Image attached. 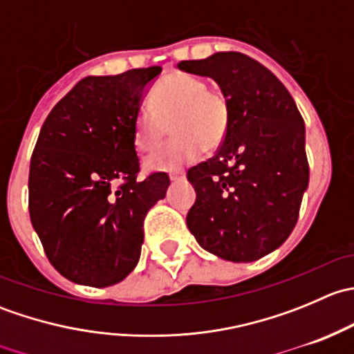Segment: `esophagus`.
I'll return each mask as SVG.
<instances>
[{
	"label": "esophagus",
	"instance_id": "obj_1",
	"mask_svg": "<svg viewBox=\"0 0 354 354\" xmlns=\"http://www.w3.org/2000/svg\"><path fill=\"white\" fill-rule=\"evenodd\" d=\"M185 173H173V174H169V180H171V183H178V181H183L185 180Z\"/></svg>",
	"mask_w": 354,
	"mask_h": 354
}]
</instances>
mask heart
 Listing matches in <instances>:
<instances>
[{
  "instance_id": "b5f03b06",
  "label": "heart",
  "mask_w": 354,
  "mask_h": 354,
  "mask_svg": "<svg viewBox=\"0 0 354 354\" xmlns=\"http://www.w3.org/2000/svg\"><path fill=\"white\" fill-rule=\"evenodd\" d=\"M167 124L174 140L147 160L151 171H178L207 151L219 147L230 127V104L223 92L207 88L202 78L171 73L149 94V109L133 121V145L152 154L164 142Z\"/></svg>"
}]
</instances>
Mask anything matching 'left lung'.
Returning <instances> with one entry per match:
<instances>
[{
  "label": "left lung",
  "instance_id": "obj_1",
  "mask_svg": "<svg viewBox=\"0 0 354 354\" xmlns=\"http://www.w3.org/2000/svg\"><path fill=\"white\" fill-rule=\"evenodd\" d=\"M178 68L212 78L230 104L223 145L187 174L197 194L188 230L223 260L262 259L295 230L308 188L301 114L279 78L241 53H216Z\"/></svg>",
  "mask_w": 354,
  "mask_h": 354
}]
</instances>
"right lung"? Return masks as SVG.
<instances>
[{"instance_id": "1", "label": "right lung", "mask_w": 354, "mask_h": 354, "mask_svg": "<svg viewBox=\"0 0 354 354\" xmlns=\"http://www.w3.org/2000/svg\"><path fill=\"white\" fill-rule=\"evenodd\" d=\"M162 68L87 77L53 108L28 173V210L49 262L82 286L106 288L137 267L144 219L169 178L137 180L133 121Z\"/></svg>"}]
</instances>
